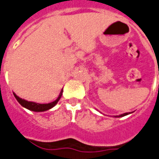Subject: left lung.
Instances as JSON below:
<instances>
[{
  "mask_svg": "<svg viewBox=\"0 0 159 159\" xmlns=\"http://www.w3.org/2000/svg\"><path fill=\"white\" fill-rule=\"evenodd\" d=\"M130 113H125V114H120V115H117V116H114L116 117V118H119V117H124L125 115H128V114H129Z\"/></svg>",
  "mask_w": 159,
  "mask_h": 159,
  "instance_id": "1",
  "label": "left lung"
}]
</instances>
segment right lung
Here are the masks:
<instances>
[{
  "mask_svg": "<svg viewBox=\"0 0 159 159\" xmlns=\"http://www.w3.org/2000/svg\"><path fill=\"white\" fill-rule=\"evenodd\" d=\"M63 93V89H61L60 93V95L58 96V98L55 99V101L51 102V103H49V104H39V103H35V102L32 101H27L25 99H21L20 98L19 96H17L16 94L13 92V94H14L15 98L16 99V100L19 102V104L23 106L25 109H29V110H31V111L34 112H44L46 111V110H49L51 108L55 106V104H57L58 101L60 100V99L62 96Z\"/></svg>",
  "mask_w": 159,
  "mask_h": 159,
  "instance_id": "add662e5",
  "label": "right lung"
}]
</instances>
